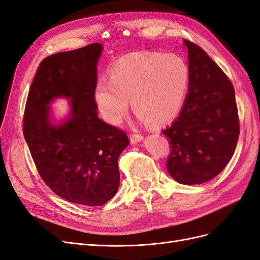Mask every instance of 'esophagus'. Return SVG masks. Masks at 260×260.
Returning a JSON list of instances; mask_svg holds the SVG:
<instances>
[{
  "instance_id": "1",
  "label": "esophagus",
  "mask_w": 260,
  "mask_h": 260,
  "mask_svg": "<svg viewBox=\"0 0 260 260\" xmlns=\"http://www.w3.org/2000/svg\"><path fill=\"white\" fill-rule=\"evenodd\" d=\"M141 140H143L142 135H138V133H132V135H130L131 143H138V142H140Z\"/></svg>"
}]
</instances>
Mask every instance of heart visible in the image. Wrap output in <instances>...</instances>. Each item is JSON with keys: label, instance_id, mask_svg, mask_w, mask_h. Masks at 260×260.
Returning <instances> with one entry per match:
<instances>
[{"label": "heart", "instance_id": "1", "mask_svg": "<svg viewBox=\"0 0 260 260\" xmlns=\"http://www.w3.org/2000/svg\"><path fill=\"white\" fill-rule=\"evenodd\" d=\"M190 84V68L176 53L135 52L118 58L94 89V101L102 117L120 123L129 108L141 119L165 124L180 114Z\"/></svg>", "mask_w": 260, "mask_h": 260}]
</instances>
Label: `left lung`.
Returning <instances> with one entry per match:
<instances>
[{
    "mask_svg": "<svg viewBox=\"0 0 260 260\" xmlns=\"http://www.w3.org/2000/svg\"><path fill=\"white\" fill-rule=\"evenodd\" d=\"M190 84L184 105L162 130L170 145L167 170L179 183H205L221 172L240 135L238 106L229 78L201 46L184 40Z\"/></svg>",
    "mask_w": 260,
    "mask_h": 260,
    "instance_id": "8db88e82",
    "label": "left lung"
}]
</instances>
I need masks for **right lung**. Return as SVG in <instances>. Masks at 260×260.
I'll list each match as a JSON object with an SVG mask.
<instances>
[{
    "label": "right lung",
    "instance_id": "add662e5",
    "mask_svg": "<svg viewBox=\"0 0 260 260\" xmlns=\"http://www.w3.org/2000/svg\"><path fill=\"white\" fill-rule=\"evenodd\" d=\"M100 43L45 57L29 89L23 137L39 175L60 198L86 206L104 205L119 186L118 158L129 145L125 132L101 120L94 101ZM64 96L66 121L48 119L50 102Z\"/></svg>",
    "mask_w": 260,
    "mask_h": 260
}]
</instances>
